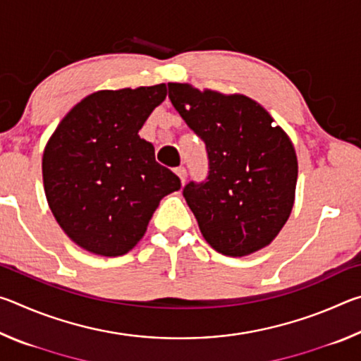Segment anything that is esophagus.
<instances>
[{"mask_svg":"<svg viewBox=\"0 0 361 361\" xmlns=\"http://www.w3.org/2000/svg\"><path fill=\"white\" fill-rule=\"evenodd\" d=\"M175 173L180 176V180H181V183L183 185H185V181H186V176H188V172H186V169L185 167H178L175 170Z\"/></svg>","mask_w":361,"mask_h":361,"instance_id":"1","label":"esophagus"}]
</instances>
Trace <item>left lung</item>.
<instances>
[{"mask_svg":"<svg viewBox=\"0 0 361 361\" xmlns=\"http://www.w3.org/2000/svg\"><path fill=\"white\" fill-rule=\"evenodd\" d=\"M169 99L207 146V181L183 189L204 239L226 256L267 247L295 204L298 157L290 137L247 95L169 82Z\"/></svg>","mask_w":361,"mask_h":361,"instance_id":"8db88e82","label":"left lung"}]
</instances>
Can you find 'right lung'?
Here are the masks:
<instances>
[{"label": "right lung", "mask_w": 361, "mask_h": 361, "mask_svg": "<svg viewBox=\"0 0 361 361\" xmlns=\"http://www.w3.org/2000/svg\"><path fill=\"white\" fill-rule=\"evenodd\" d=\"M166 97V84L99 90L73 106L49 138L42 154L49 209L85 252L129 253L161 199L181 188L138 135Z\"/></svg>", "instance_id": "obj_1"}]
</instances>
